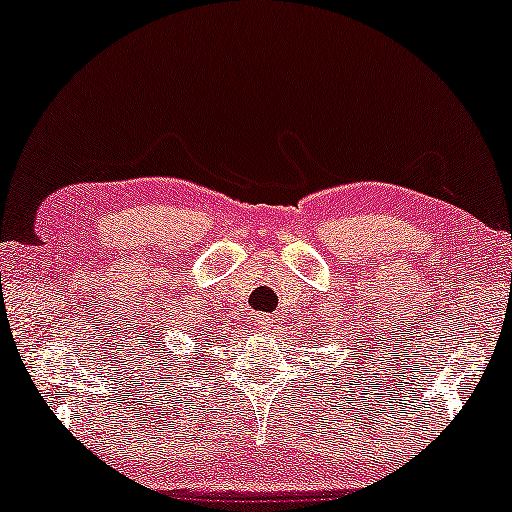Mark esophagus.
Segmentation results:
<instances>
[{
	"label": "esophagus",
	"instance_id": "34e87169",
	"mask_svg": "<svg viewBox=\"0 0 512 512\" xmlns=\"http://www.w3.org/2000/svg\"><path fill=\"white\" fill-rule=\"evenodd\" d=\"M251 321H254V326L258 328V331H265V328L272 326V319L268 317V314H261V312L254 314V319Z\"/></svg>",
	"mask_w": 512,
	"mask_h": 512
}]
</instances>
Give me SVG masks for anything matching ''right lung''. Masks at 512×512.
Returning a JSON list of instances; mask_svg holds the SVG:
<instances>
[{
  "label": "right lung",
  "mask_w": 512,
  "mask_h": 512,
  "mask_svg": "<svg viewBox=\"0 0 512 512\" xmlns=\"http://www.w3.org/2000/svg\"><path fill=\"white\" fill-rule=\"evenodd\" d=\"M195 349H200V345H207L205 338H195ZM146 356H153V359H149V363H153V370H158V373H165L170 380H179L184 382L188 380V375L193 373V359H184L181 354H174L167 349V345H163V349H153L151 354ZM200 368V366H198Z\"/></svg>",
  "instance_id": "add662e5"
}]
</instances>
